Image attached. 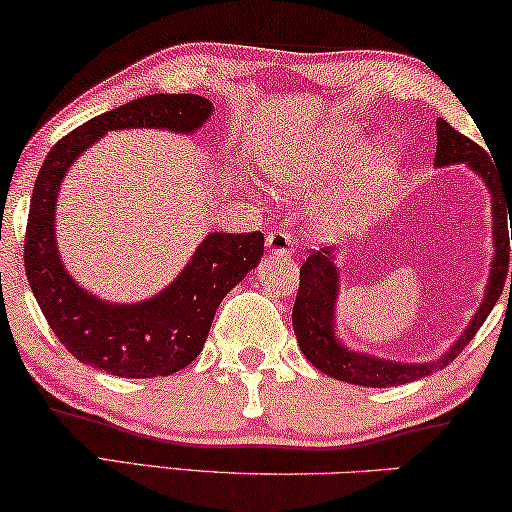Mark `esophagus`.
I'll return each mask as SVG.
<instances>
[{
	"mask_svg": "<svg viewBox=\"0 0 512 512\" xmlns=\"http://www.w3.org/2000/svg\"><path fill=\"white\" fill-rule=\"evenodd\" d=\"M293 247H296V237L291 233H284V230H275L265 237V249L272 256H291Z\"/></svg>",
	"mask_w": 512,
	"mask_h": 512,
	"instance_id": "esophagus-1",
	"label": "esophagus"
}]
</instances>
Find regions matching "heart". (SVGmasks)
Masks as SVG:
<instances>
[{"instance_id": "obj_1", "label": "heart", "mask_w": 512, "mask_h": 512, "mask_svg": "<svg viewBox=\"0 0 512 512\" xmlns=\"http://www.w3.org/2000/svg\"><path fill=\"white\" fill-rule=\"evenodd\" d=\"M366 146L363 135L352 125L333 123L312 135H307L296 149L282 153L270 163V172L282 184H312L321 186L340 177L354 163L359 151ZM396 170V151L391 146L375 149L347 181L335 202L331 214L333 233H349L366 216L373 205L375 193L380 191Z\"/></svg>"}]
</instances>
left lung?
Segmentation results:
<instances>
[{"mask_svg": "<svg viewBox=\"0 0 512 512\" xmlns=\"http://www.w3.org/2000/svg\"><path fill=\"white\" fill-rule=\"evenodd\" d=\"M438 149H436V167L464 163L482 177L489 193H492V235H494V261L492 275H489L485 300H482L478 312L473 314L471 324L459 335V340L447 349L436 361L429 363H401L380 359L363 352H354L342 345L335 335V303H338L340 277L335 268V254L331 249L312 251L307 261L300 265V284L293 303V333L298 338V347L303 349L305 359L319 368L321 373L335 377V380L359 384V387H398V384L415 382L436 370L445 368L468 342L475 338L480 326L492 312L499 300L503 284L508 279V261H510V240L512 230H508V221L512 223V195L501 193L499 181L494 177V165L485 149H480L473 139H468L452 128L450 123L438 118ZM510 291H512V272H510Z\"/></svg>", "mask_w": 512, "mask_h": 512, "instance_id": "obj_1", "label": "left lung"}]
</instances>
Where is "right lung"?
<instances>
[{
    "mask_svg": "<svg viewBox=\"0 0 512 512\" xmlns=\"http://www.w3.org/2000/svg\"><path fill=\"white\" fill-rule=\"evenodd\" d=\"M214 104L200 95H146L69 132L48 151L34 181L25 230V272L48 326L72 356L118 377H163L186 368L205 347L226 293L263 256V233H209L174 282L135 305L107 303L81 289L55 244V202L69 165L109 130L160 128L188 135Z\"/></svg>",
    "mask_w": 512,
    "mask_h": 512,
    "instance_id": "add662e5",
    "label": "right lung"
}]
</instances>
